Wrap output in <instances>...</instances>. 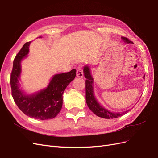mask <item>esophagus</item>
<instances>
[{
	"mask_svg": "<svg viewBox=\"0 0 158 158\" xmlns=\"http://www.w3.org/2000/svg\"><path fill=\"white\" fill-rule=\"evenodd\" d=\"M77 77H83V71L82 66H79L77 70Z\"/></svg>",
	"mask_w": 158,
	"mask_h": 158,
	"instance_id": "obj_1",
	"label": "esophagus"
}]
</instances>
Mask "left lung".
<instances>
[{
    "mask_svg": "<svg viewBox=\"0 0 158 158\" xmlns=\"http://www.w3.org/2000/svg\"><path fill=\"white\" fill-rule=\"evenodd\" d=\"M122 39L124 41L127 43H131L132 41H130V40L122 36ZM83 73H84L85 77L86 78L85 80V100H86V103L88 105L89 109L92 110V111L100 117H102V118L105 119H114L117 118V117H119L122 116L124 114L127 113L130 110H127L126 111H124L122 113H113L110 112L109 110L105 109L103 108L102 106L100 105V104L97 102L94 96V91H93V79L92 77L91 74H90V70L89 68L86 66L83 69Z\"/></svg>",
    "mask_w": 158,
    "mask_h": 158,
    "instance_id": "8db88e82",
    "label": "left lung"
}]
</instances>
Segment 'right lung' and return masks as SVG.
<instances>
[{
  "label": "right lung",
  "instance_id": "1",
  "mask_svg": "<svg viewBox=\"0 0 158 158\" xmlns=\"http://www.w3.org/2000/svg\"><path fill=\"white\" fill-rule=\"evenodd\" d=\"M31 42L26 43L13 60L10 83L13 98L18 108L27 116L41 120L53 119L62 106V94L66 88L76 76V70L53 76L46 89L33 95H25L19 88L21 73L20 62L29 52Z\"/></svg>",
  "mask_w": 158,
  "mask_h": 158
}]
</instances>
